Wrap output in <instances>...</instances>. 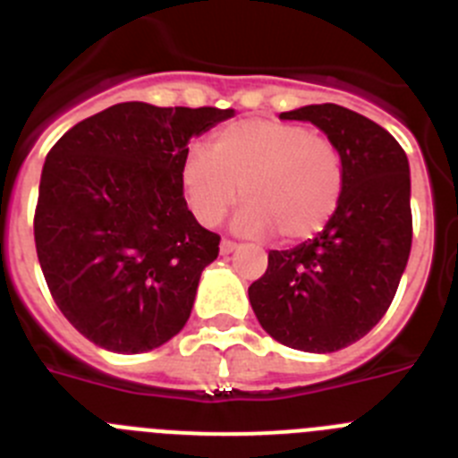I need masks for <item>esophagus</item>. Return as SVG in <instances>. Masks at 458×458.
Listing matches in <instances>:
<instances>
[{
	"instance_id": "1",
	"label": "esophagus",
	"mask_w": 458,
	"mask_h": 458,
	"mask_svg": "<svg viewBox=\"0 0 458 458\" xmlns=\"http://www.w3.org/2000/svg\"><path fill=\"white\" fill-rule=\"evenodd\" d=\"M233 250H238V242L229 241V238H222V242H220V251H222V254H232Z\"/></svg>"
}]
</instances>
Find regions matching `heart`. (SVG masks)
I'll list each match as a JSON object with an SVG mask.
<instances>
[{"label": "heart", "mask_w": 458, "mask_h": 458, "mask_svg": "<svg viewBox=\"0 0 458 458\" xmlns=\"http://www.w3.org/2000/svg\"><path fill=\"white\" fill-rule=\"evenodd\" d=\"M182 186L192 216L213 226L238 197L242 233H279L301 242L325 232L345 192V161L331 138L306 124L251 117L213 136L211 152L191 147Z\"/></svg>", "instance_id": "b5f03b06"}]
</instances>
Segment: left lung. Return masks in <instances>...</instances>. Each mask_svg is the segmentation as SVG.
Here are the masks:
<instances>
[{"label": "left lung", "instance_id": "1", "mask_svg": "<svg viewBox=\"0 0 458 458\" xmlns=\"http://www.w3.org/2000/svg\"><path fill=\"white\" fill-rule=\"evenodd\" d=\"M306 120L335 142L345 161V192L334 220L293 250H272L250 286L263 329L293 350H343L388 311L411 254L409 161L377 123L338 104L281 113Z\"/></svg>", "mask_w": 458, "mask_h": 458}]
</instances>
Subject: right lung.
<instances>
[{
  "label": "right lung",
  "instance_id": "1",
  "mask_svg": "<svg viewBox=\"0 0 458 458\" xmlns=\"http://www.w3.org/2000/svg\"><path fill=\"white\" fill-rule=\"evenodd\" d=\"M233 113L124 102L49 149L33 216L38 261L90 343L138 354L183 329L220 236L188 211L182 165L191 138Z\"/></svg>",
  "mask_w": 458,
  "mask_h": 458
}]
</instances>
